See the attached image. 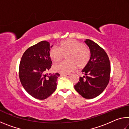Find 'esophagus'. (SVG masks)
Listing matches in <instances>:
<instances>
[{
  "label": "esophagus",
  "mask_w": 129,
  "mask_h": 129,
  "mask_svg": "<svg viewBox=\"0 0 129 129\" xmlns=\"http://www.w3.org/2000/svg\"><path fill=\"white\" fill-rule=\"evenodd\" d=\"M61 77H69L70 76V75H69V74H65V75H62V74H61Z\"/></svg>",
  "instance_id": "esophagus-1"
}]
</instances>
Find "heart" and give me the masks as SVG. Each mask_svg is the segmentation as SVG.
Segmentation results:
<instances>
[{
  "label": "heart",
  "instance_id": "b5f03b06",
  "mask_svg": "<svg viewBox=\"0 0 129 129\" xmlns=\"http://www.w3.org/2000/svg\"><path fill=\"white\" fill-rule=\"evenodd\" d=\"M52 60L59 62L67 56V62H61L56 65L54 69L61 74H67L72 72L77 66L82 69L85 67L90 59V51L82 43L73 39L62 41L59 44L58 48L52 47L49 51Z\"/></svg>",
  "mask_w": 129,
  "mask_h": 129
}]
</instances>
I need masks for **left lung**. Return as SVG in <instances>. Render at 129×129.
Here are the masks:
<instances>
[{"label":"left lung","instance_id":"left-lung-1","mask_svg":"<svg viewBox=\"0 0 129 129\" xmlns=\"http://www.w3.org/2000/svg\"><path fill=\"white\" fill-rule=\"evenodd\" d=\"M85 42L90 51V59L82 70L85 76L80 77L75 85V90L85 99H94L106 88L110 77V63L104 49L92 40Z\"/></svg>","mask_w":129,"mask_h":129}]
</instances>
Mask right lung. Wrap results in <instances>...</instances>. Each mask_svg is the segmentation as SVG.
<instances>
[{
	"instance_id": "obj_1",
	"label": "right lung",
	"mask_w": 129,
	"mask_h": 129,
	"mask_svg": "<svg viewBox=\"0 0 129 129\" xmlns=\"http://www.w3.org/2000/svg\"><path fill=\"white\" fill-rule=\"evenodd\" d=\"M50 48L46 41L32 45L23 53L19 65L21 85L29 94L38 100L46 99L55 91L60 76L58 73H47L52 63Z\"/></svg>"
}]
</instances>
